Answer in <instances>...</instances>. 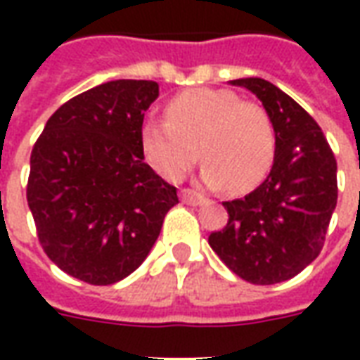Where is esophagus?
<instances>
[{"label": "esophagus", "instance_id": "obj_1", "mask_svg": "<svg viewBox=\"0 0 360 360\" xmlns=\"http://www.w3.org/2000/svg\"><path fill=\"white\" fill-rule=\"evenodd\" d=\"M181 200H183L185 204H191V206H200L206 198H204L200 193H196V191L183 188V191H181Z\"/></svg>", "mask_w": 360, "mask_h": 360}]
</instances>
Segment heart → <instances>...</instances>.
I'll list each match as a JSON object with an SVG mask.
<instances>
[{
	"instance_id": "obj_1",
	"label": "heart",
	"mask_w": 360,
	"mask_h": 360,
	"mask_svg": "<svg viewBox=\"0 0 360 360\" xmlns=\"http://www.w3.org/2000/svg\"><path fill=\"white\" fill-rule=\"evenodd\" d=\"M139 142L146 164L165 181L183 179L200 158L204 185H226L233 193L257 187L276 154V133L264 108L224 89L173 96L165 103V121H144Z\"/></svg>"
}]
</instances>
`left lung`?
Wrapping results in <instances>:
<instances>
[{
    "instance_id": "obj_1",
    "label": "left lung",
    "mask_w": 360,
    "mask_h": 360,
    "mask_svg": "<svg viewBox=\"0 0 360 360\" xmlns=\"http://www.w3.org/2000/svg\"><path fill=\"white\" fill-rule=\"evenodd\" d=\"M229 82L262 102L276 154L252 193L224 202L229 221L208 243L239 278L271 285L295 278L324 247L338 204V164L316 121L291 96L258 77Z\"/></svg>"
}]
</instances>
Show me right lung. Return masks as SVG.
Instances as JSON below:
<instances>
[{"label":"right lung","instance_id":"add662e5","mask_svg":"<svg viewBox=\"0 0 360 360\" xmlns=\"http://www.w3.org/2000/svg\"><path fill=\"white\" fill-rule=\"evenodd\" d=\"M158 94L154 81L103 82L63 103L32 148L27 200L38 239L81 281L111 285L133 274L179 202L139 142Z\"/></svg>","mask_w":360,"mask_h":360}]
</instances>
